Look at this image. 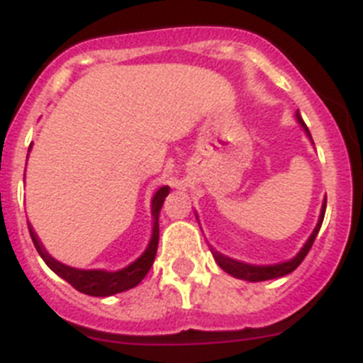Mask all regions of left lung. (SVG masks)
I'll list each match as a JSON object with an SVG mask.
<instances>
[{
    "mask_svg": "<svg viewBox=\"0 0 363 363\" xmlns=\"http://www.w3.org/2000/svg\"><path fill=\"white\" fill-rule=\"evenodd\" d=\"M296 118H298V121H300L301 127L306 129L307 136L311 138L307 125L303 123V120H301L300 116H296ZM323 216H325V203H323V207H322V214H320L318 225H316V229L313 230V234H311V238L307 240L306 245H303V249H301V251L298 252V255L294 256L291 262H285V264L265 265V267H259V265H249V264H242V262H236V259H230V258H227V256L220 255V252L213 251V249H211V251H213V256H214V259H216V264L220 265L223 271L229 272L230 277H234V278H242V280H247V281H264V280H272V278L285 277V274L293 272L294 269H296L298 265L303 262V258L307 256V252L311 251V247H313L314 240H316V234H318L320 227H322Z\"/></svg>",
    "mask_w": 363,
    "mask_h": 363,
    "instance_id": "left-lung-1",
    "label": "left lung"
}]
</instances>
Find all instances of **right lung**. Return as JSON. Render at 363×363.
Segmentation results:
<instances>
[{"label": "right lung", "instance_id": "obj_1", "mask_svg": "<svg viewBox=\"0 0 363 363\" xmlns=\"http://www.w3.org/2000/svg\"><path fill=\"white\" fill-rule=\"evenodd\" d=\"M171 189L162 187L158 189V192L154 194L152 198V218H154V227H152V238H150L149 247L147 251L143 252L140 258L130 264L129 267L121 269L118 272H107V271H82V269H74L69 265L60 264L57 259H54L49 252L45 251V247L41 245L40 238L36 236V233L30 229V238L34 242L36 251L40 252V256L43 258V262L56 272L57 277H62L63 280L69 281L74 289L79 291L83 294H89V296H111V294L121 293V291L133 289L136 287L140 281L145 278V274L149 272V269L152 267L154 256L158 251V240H160V209H162L163 201H165L167 194H169Z\"/></svg>", "mask_w": 363, "mask_h": 363}]
</instances>
